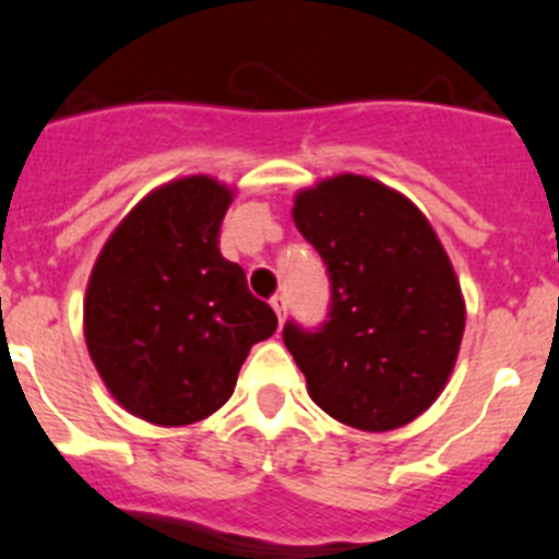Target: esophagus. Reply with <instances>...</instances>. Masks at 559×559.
<instances>
[{
    "mask_svg": "<svg viewBox=\"0 0 559 559\" xmlns=\"http://www.w3.org/2000/svg\"><path fill=\"white\" fill-rule=\"evenodd\" d=\"M270 307L275 309V314H278V323L281 320H284V312H286V295H273V298H270Z\"/></svg>",
    "mask_w": 559,
    "mask_h": 559,
    "instance_id": "obj_1",
    "label": "esophagus"
}]
</instances>
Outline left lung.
<instances>
[{
  "instance_id": "obj_1",
  "label": "left lung",
  "mask_w": 559,
  "mask_h": 559,
  "mask_svg": "<svg viewBox=\"0 0 559 559\" xmlns=\"http://www.w3.org/2000/svg\"><path fill=\"white\" fill-rule=\"evenodd\" d=\"M295 225L329 275L320 326L286 320L284 343L329 416L394 430L433 405L464 334V300L433 227L366 177L298 193Z\"/></svg>"
}]
</instances>
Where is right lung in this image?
<instances>
[{
  "mask_svg": "<svg viewBox=\"0 0 559 559\" xmlns=\"http://www.w3.org/2000/svg\"><path fill=\"white\" fill-rule=\"evenodd\" d=\"M230 191L177 179L134 207L95 261L84 332L115 400L154 425H191L230 400L250 346L278 326L222 259Z\"/></svg>",
  "mask_w": 559,
  "mask_h": 559,
  "instance_id": "add662e5",
  "label": "right lung"
}]
</instances>
